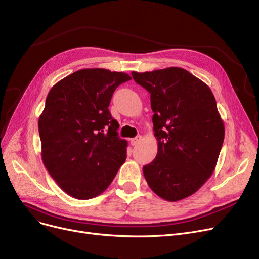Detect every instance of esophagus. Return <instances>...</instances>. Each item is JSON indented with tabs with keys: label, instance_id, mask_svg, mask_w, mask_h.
I'll return each mask as SVG.
<instances>
[{
	"label": "esophagus",
	"instance_id": "obj_1",
	"mask_svg": "<svg viewBox=\"0 0 259 259\" xmlns=\"http://www.w3.org/2000/svg\"><path fill=\"white\" fill-rule=\"evenodd\" d=\"M141 140H142V137L141 136H137L136 138H133V139H131V145L132 146H137L140 142H141Z\"/></svg>",
	"mask_w": 259,
	"mask_h": 259
}]
</instances>
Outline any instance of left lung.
I'll list each match as a JSON object with an SVG mask.
<instances>
[{
  "label": "left lung",
  "mask_w": 259,
  "mask_h": 259,
  "mask_svg": "<svg viewBox=\"0 0 259 259\" xmlns=\"http://www.w3.org/2000/svg\"><path fill=\"white\" fill-rule=\"evenodd\" d=\"M150 93L155 159L143 167L146 181L162 199L195 194L215 170L224 125L210 89L181 67L131 73Z\"/></svg>",
  "instance_id": "obj_1"
}]
</instances>
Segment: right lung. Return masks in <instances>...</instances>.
<instances>
[{"mask_svg": "<svg viewBox=\"0 0 259 259\" xmlns=\"http://www.w3.org/2000/svg\"><path fill=\"white\" fill-rule=\"evenodd\" d=\"M131 79L122 72L79 70L56 83L39 117L42 161L73 198L102 194L127 157V141L109 105L115 89Z\"/></svg>", "mask_w": 259, "mask_h": 259, "instance_id": "add662e5", "label": "right lung"}]
</instances>
